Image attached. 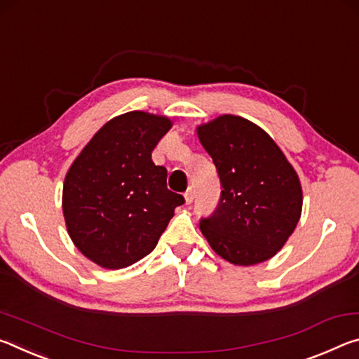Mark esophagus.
I'll return each instance as SVG.
<instances>
[{"instance_id": "obj_1", "label": "esophagus", "mask_w": 359, "mask_h": 359, "mask_svg": "<svg viewBox=\"0 0 359 359\" xmlns=\"http://www.w3.org/2000/svg\"><path fill=\"white\" fill-rule=\"evenodd\" d=\"M184 201H186V205H189V203L194 201V189H192V187H189V189L186 191V194H184Z\"/></svg>"}]
</instances>
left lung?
Listing matches in <instances>:
<instances>
[{
	"instance_id": "8db88e82",
	"label": "left lung",
	"mask_w": 359,
	"mask_h": 359,
	"mask_svg": "<svg viewBox=\"0 0 359 359\" xmlns=\"http://www.w3.org/2000/svg\"><path fill=\"white\" fill-rule=\"evenodd\" d=\"M221 181L218 208L201 219L216 255L255 266L283 248L302 213V187L283 151L259 126L222 114L197 127Z\"/></svg>"
}]
</instances>
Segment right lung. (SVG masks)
Wrapping results in <instances>:
<instances>
[{
	"label": "right lung",
	"instance_id": "right-lung-1",
	"mask_svg": "<svg viewBox=\"0 0 359 359\" xmlns=\"http://www.w3.org/2000/svg\"><path fill=\"white\" fill-rule=\"evenodd\" d=\"M172 121L144 111L116 116L84 146L63 183L65 224L82 255L124 269L156 248L184 197L167 189L151 152Z\"/></svg>",
	"mask_w": 359,
	"mask_h": 359
}]
</instances>
